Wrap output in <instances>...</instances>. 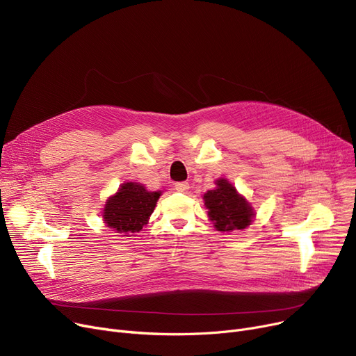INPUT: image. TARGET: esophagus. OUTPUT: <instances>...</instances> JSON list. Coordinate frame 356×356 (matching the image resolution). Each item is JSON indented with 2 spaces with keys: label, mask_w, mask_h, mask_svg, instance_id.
I'll use <instances>...</instances> for the list:
<instances>
[{
  "label": "esophagus",
  "mask_w": 356,
  "mask_h": 356,
  "mask_svg": "<svg viewBox=\"0 0 356 356\" xmlns=\"http://www.w3.org/2000/svg\"><path fill=\"white\" fill-rule=\"evenodd\" d=\"M175 189L177 192H181V193H186L189 191V183L188 181H179L175 184Z\"/></svg>",
  "instance_id": "1"
}]
</instances>
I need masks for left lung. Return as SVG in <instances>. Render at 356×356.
Wrapping results in <instances>:
<instances>
[{"label":"left lung","instance_id":"obj_1","mask_svg":"<svg viewBox=\"0 0 356 356\" xmlns=\"http://www.w3.org/2000/svg\"><path fill=\"white\" fill-rule=\"evenodd\" d=\"M208 216L218 231H238L247 228L254 216L250 203L236 193L234 186L225 180H216V189L203 196Z\"/></svg>","mask_w":356,"mask_h":356}]
</instances>
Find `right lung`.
Returning a JSON list of instances; mask_svg holds the SVG:
<instances>
[{"label": "right lung", "mask_w": 356, "mask_h": 356, "mask_svg": "<svg viewBox=\"0 0 356 356\" xmlns=\"http://www.w3.org/2000/svg\"><path fill=\"white\" fill-rule=\"evenodd\" d=\"M159 197L160 192H148L140 183H124L104 208L106 227L124 236L140 232L153 213Z\"/></svg>", "instance_id": "1"}]
</instances>
